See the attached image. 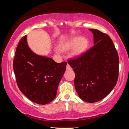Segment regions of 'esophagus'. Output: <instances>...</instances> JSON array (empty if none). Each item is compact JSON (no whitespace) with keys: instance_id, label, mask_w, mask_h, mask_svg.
Segmentation results:
<instances>
[{"instance_id":"esophagus-1","label":"esophagus","mask_w":129,"mask_h":129,"mask_svg":"<svg viewBox=\"0 0 129 129\" xmlns=\"http://www.w3.org/2000/svg\"><path fill=\"white\" fill-rule=\"evenodd\" d=\"M67 69L68 70H71V69H72L71 66H70V65H69V64H67Z\"/></svg>"}]
</instances>
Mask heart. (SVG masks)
I'll return each instance as SVG.
<instances>
[{"instance_id": "obj_1", "label": "heart", "mask_w": 129, "mask_h": 129, "mask_svg": "<svg viewBox=\"0 0 129 129\" xmlns=\"http://www.w3.org/2000/svg\"><path fill=\"white\" fill-rule=\"evenodd\" d=\"M89 47V41L84 36H76L65 44L64 48L67 51L73 50L71 56L73 58H78L87 51Z\"/></svg>"}]
</instances>
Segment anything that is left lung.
I'll use <instances>...</instances> for the list:
<instances>
[{"label":"left lung","instance_id":"left-lung-1","mask_svg":"<svg viewBox=\"0 0 129 129\" xmlns=\"http://www.w3.org/2000/svg\"><path fill=\"white\" fill-rule=\"evenodd\" d=\"M92 32L94 46L82 56L68 63L75 73V86L80 99L93 103L111 92L118 77L119 58L109 36L97 29Z\"/></svg>","mask_w":129,"mask_h":129}]
</instances>
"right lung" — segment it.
Segmentation results:
<instances>
[{"label":"right lung","instance_id":"obj_1","mask_svg":"<svg viewBox=\"0 0 129 129\" xmlns=\"http://www.w3.org/2000/svg\"><path fill=\"white\" fill-rule=\"evenodd\" d=\"M27 38L25 35L19 41L13 62L17 86L31 101L47 104L55 99L67 62L57 63L51 58L34 53Z\"/></svg>","mask_w":129,"mask_h":129}]
</instances>
